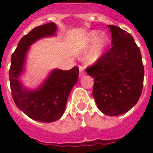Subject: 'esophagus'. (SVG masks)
Returning a JSON list of instances; mask_svg holds the SVG:
<instances>
[{"label":"esophagus","mask_w":153,"mask_h":153,"mask_svg":"<svg viewBox=\"0 0 153 153\" xmlns=\"http://www.w3.org/2000/svg\"><path fill=\"white\" fill-rule=\"evenodd\" d=\"M85 74V71H84L83 67H79V77L81 78Z\"/></svg>","instance_id":"1"}]
</instances>
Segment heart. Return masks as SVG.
Masks as SVG:
<instances>
[{
    "label": "heart",
    "instance_id": "b5f03b06",
    "mask_svg": "<svg viewBox=\"0 0 153 153\" xmlns=\"http://www.w3.org/2000/svg\"><path fill=\"white\" fill-rule=\"evenodd\" d=\"M110 43V39L106 32H101L98 30H92L86 34L82 45V51H89V62L91 63L98 62L104 55Z\"/></svg>",
    "mask_w": 153,
    "mask_h": 153
}]
</instances>
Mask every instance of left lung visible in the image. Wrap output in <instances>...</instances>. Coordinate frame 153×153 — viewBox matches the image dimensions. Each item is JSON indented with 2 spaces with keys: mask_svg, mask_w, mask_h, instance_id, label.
I'll return each instance as SVG.
<instances>
[{
  "mask_svg": "<svg viewBox=\"0 0 153 153\" xmlns=\"http://www.w3.org/2000/svg\"><path fill=\"white\" fill-rule=\"evenodd\" d=\"M113 47L86 68L94 80L93 97L104 114L117 116L132 109L142 93L145 70L140 51L125 30L108 25Z\"/></svg>",
  "mask_w": 153,
  "mask_h": 153,
  "instance_id": "1",
  "label": "left lung"
}]
</instances>
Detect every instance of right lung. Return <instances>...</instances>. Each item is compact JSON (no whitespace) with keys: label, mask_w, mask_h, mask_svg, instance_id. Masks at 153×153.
I'll list each match as a JSON object with an SVG mask.
<instances>
[{"label":"right lung","mask_w":153,"mask_h":153,"mask_svg":"<svg viewBox=\"0 0 153 153\" xmlns=\"http://www.w3.org/2000/svg\"><path fill=\"white\" fill-rule=\"evenodd\" d=\"M57 25L51 22L38 26L20 39L11 58L9 81L13 101L30 118L40 122L59 120L65 111L67 98L79 79V69H54L36 89L25 87L20 76L25 71L28 49L37 40L56 35Z\"/></svg>","instance_id":"right-lung-1"}]
</instances>
